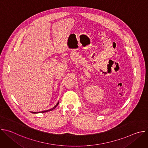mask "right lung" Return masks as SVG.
I'll return each instance as SVG.
<instances>
[{
  "instance_id": "add662e5",
  "label": "right lung",
  "mask_w": 148,
  "mask_h": 148,
  "mask_svg": "<svg viewBox=\"0 0 148 148\" xmlns=\"http://www.w3.org/2000/svg\"><path fill=\"white\" fill-rule=\"evenodd\" d=\"M58 102L57 103V104L55 105V106L53 107V108H52L51 109H50V110H46V111H41V112H31L32 113H33V114H38V113H44V112H49V111H52V110H54L57 107V105H58Z\"/></svg>"
}]
</instances>
